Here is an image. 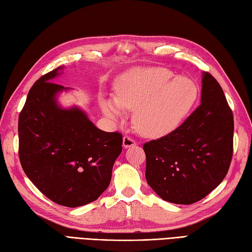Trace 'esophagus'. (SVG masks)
Returning a JSON list of instances; mask_svg holds the SVG:
<instances>
[{
	"instance_id": "obj_1",
	"label": "esophagus",
	"mask_w": 252,
	"mask_h": 252,
	"mask_svg": "<svg viewBox=\"0 0 252 252\" xmlns=\"http://www.w3.org/2000/svg\"><path fill=\"white\" fill-rule=\"evenodd\" d=\"M136 145V140H135L133 137L128 136V135H126L124 137V147L128 148V147H133Z\"/></svg>"
}]
</instances>
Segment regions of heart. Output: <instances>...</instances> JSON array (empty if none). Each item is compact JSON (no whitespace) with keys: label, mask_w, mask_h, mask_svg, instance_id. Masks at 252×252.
I'll return each mask as SVG.
<instances>
[{"label":"heart","mask_w":252,"mask_h":252,"mask_svg":"<svg viewBox=\"0 0 252 252\" xmlns=\"http://www.w3.org/2000/svg\"><path fill=\"white\" fill-rule=\"evenodd\" d=\"M162 67L132 69L116 84L115 101H103L104 113L119 118L120 108L135 109L133 124L148 137L168 134L180 125L197 99L196 84L184 76L175 79Z\"/></svg>","instance_id":"heart-1"}]
</instances>
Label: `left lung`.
Returning a JSON list of instances; mask_svg holds the SVG:
<instances>
[{
	"label": "left lung",
	"instance_id": "left-lung-1",
	"mask_svg": "<svg viewBox=\"0 0 252 252\" xmlns=\"http://www.w3.org/2000/svg\"><path fill=\"white\" fill-rule=\"evenodd\" d=\"M233 132V114L223 90L204 72L201 104L176 130L144 144L148 184L172 203L192 204L203 199L227 176Z\"/></svg>",
	"mask_w": 252,
	"mask_h": 252
}]
</instances>
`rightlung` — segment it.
I'll return each mask as SVG.
<instances>
[{
    "label": "right lung",
    "mask_w": 252,
    "mask_h": 252,
    "mask_svg": "<svg viewBox=\"0 0 252 252\" xmlns=\"http://www.w3.org/2000/svg\"><path fill=\"white\" fill-rule=\"evenodd\" d=\"M38 79L19 115V158L25 175L53 202L76 208L94 201L111 183L122 134L95 127L79 108L63 109L52 82L57 70Z\"/></svg>",
    "instance_id": "obj_1"
}]
</instances>
